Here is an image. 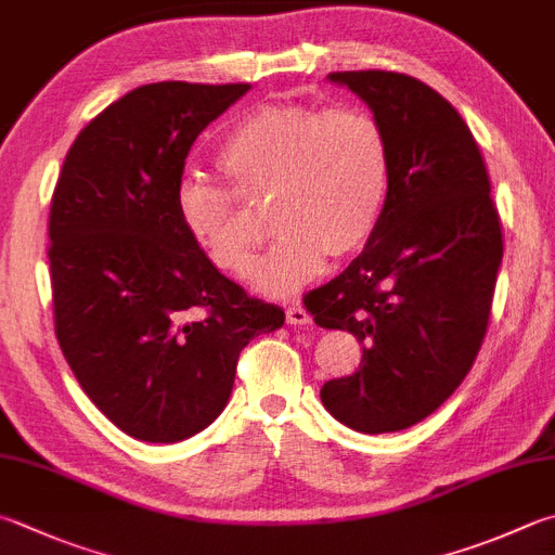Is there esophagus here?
<instances>
[{"label":"esophagus","instance_id":"obj_1","mask_svg":"<svg viewBox=\"0 0 555 555\" xmlns=\"http://www.w3.org/2000/svg\"><path fill=\"white\" fill-rule=\"evenodd\" d=\"M287 323H289V326H307V323H311L309 311L301 305L287 307Z\"/></svg>","mask_w":555,"mask_h":555}]
</instances>
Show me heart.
<instances>
[{"instance_id": "heart-1", "label": "heart", "mask_w": 555, "mask_h": 555, "mask_svg": "<svg viewBox=\"0 0 555 555\" xmlns=\"http://www.w3.org/2000/svg\"><path fill=\"white\" fill-rule=\"evenodd\" d=\"M215 164L233 191L185 176L173 193L176 217L215 268L242 278L254 263L256 234L233 195L268 197L275 238L258 260L254 285L270 297L295 295L328 256L345 258L367 246L389 201V138L362 106H258L219 140Z\"/></svg>"}]
</instances>
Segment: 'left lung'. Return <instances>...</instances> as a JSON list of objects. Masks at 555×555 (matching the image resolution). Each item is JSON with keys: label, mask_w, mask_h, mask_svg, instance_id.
Instances as JSON below:
<instances>
[{"label": "left lung", "mask_w": 555, "mask_h": 555, "mask_svg": "<svg viewBox=\"0 0 555 555\" xmlns=\"http://www.w3.org/2000/svg\"><path fill=\"white\" fill-rule=\"evenodd\" d=\"M384 125L391 185L362 254L305 307L362 343L354 374L321 386L326 411L364 435L435 413L486 338L503 229L472 130L427 83L399 72H333Z\"/></svg>", "instance_id": "obj_1"}]
</instances>
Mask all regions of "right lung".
Masks as SVG:
<instances>
[{"instance_id":"right-lung-1","label":"right lung","mask_w":555,"mask_h":555,"mask_svg":"<svg viewBox=\"0 0 555 555\" xmlns=\"http://www.w3.org/2000/svg\"><path fill=\"white\" fill-rule=\"evenodd\" d=\"M248 89L144 83L99 113L62 164L48 227L57 343L83 393L134 440L205 430L238 354L285 323L219 273L173 205L197 134Z\"/></svg>"}]
</instances>
